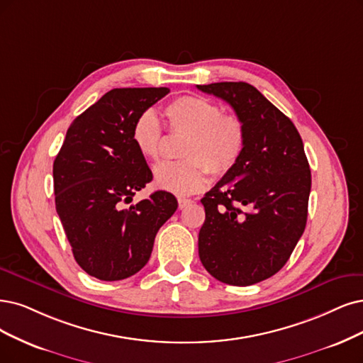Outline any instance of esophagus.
<instances>
[{
	"label": "esophagus",
	"instance_id": "34e87169",
	"mask_svg": "<svg viewBox=\"0 0 363 363\" xmlns=\"http://www.w3.org/2000/svg\"><path fill=\"white\" fill-rule=\"evenodd\" d=\"M191 202H193V200H190V199L179 197V199H178V206H179V209H184L186 205H190Z\"/></svg>",
	"mask_w": 363,
	"mask_h": 363
}]
</instances>
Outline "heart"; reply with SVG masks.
I'll use <instances>...</instances> for the list:
<instances>
[{
    "label": "heart",
    "instance_id": "1",
    "mask_svg": "<svg viewBox=\"0 0 363 363\" xmlns=\"http://www.w3.org/2000/svg\"><path fill=\"white\" fill-rule=\"evenodd\" d=\"M170 131L184 133L182 161L163 163L155 169V185L178 196L200 191L208 172L213 177L229 173L245 150V125L238 115H224L223 107L203 97L185 96L166 107ZM163 130L154 111L138 115L131 140L142 157L157 160Z\"/></svg>",
    "mask_w": 363,
    "mask_h": 363
}]
</instances>
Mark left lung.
<instances>
[{"instance_id": "left-lung-1", "label": "left lung", "mask_w": 363, "mask_h": 363, "mask_svg": "<svg viewBox=\"0 0 363 363\" xmlns=\"http://www.w3.org/2000/svg\"><path fill=\"white\" fill-rule=\"evenodd\" d=\"M244 121L245 150L200 200L206 218L199 257L221 283L251 286L275 275L301 239L311 170L291 121L247 82L197 85Z\"/></svg>"}]
</instances>
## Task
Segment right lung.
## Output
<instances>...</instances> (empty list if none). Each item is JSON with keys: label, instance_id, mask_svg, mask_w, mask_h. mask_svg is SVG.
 <instances>
[{"label": "right lung", "instance_id": "1", "mask_svg": "<svg viewBox=\"0 0 363 363\" xmlns=\"http://www.w3.org/2000/svg\"><path fill=\"white\" fill-rule=\"evenodd\" d=\"M169 88H115L80 113L53 161L55 206L74 260L101 281L124 279L147 263L154 239L178 208L167 191L131 203L152 181L131 140L138 115Z\"/></svg>", "mask_w": 363, "mask_h": 363}]
</instances>
